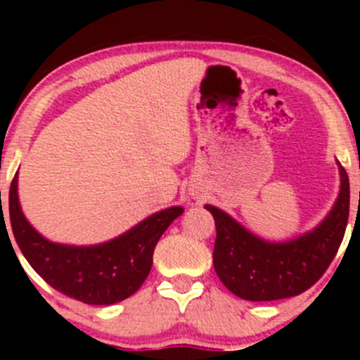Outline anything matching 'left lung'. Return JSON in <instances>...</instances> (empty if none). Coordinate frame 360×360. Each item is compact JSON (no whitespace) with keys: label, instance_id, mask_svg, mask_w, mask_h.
Instances as JSON below:
<instances>
[{"label":"left lung","instance_id":"1","mask_svg":"<svg viewBox=\"0 0 360 360\" xmlns=\"http://www.w3.org/2000/svg\"><path fill=\"white\" fill-rule=\"evenodd\" d=\"M340 165V163H338ZM340 195L319 226L288 242H266L214 205V270L219 281L248 301H275L310 289L335 259L350 210V183L340 165Z\"/></svg>","mask_w":360,"mask_h":360}]
</instances>
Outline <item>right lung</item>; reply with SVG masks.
<instances>
[{
	"mask_svg": "<svg viewBox=\"0 0 360 360\" xmlns=\"http://www.w3.org/2000/svg\"><path fill=\"white\" fill-rule=\"evenodd\" d=\"M8 207L13 237L27 263L46 284L86 304H112L132 296L150 274L160 237L183 214V207H169L110 242L78 248L46 240L29 224L17 195V174Z\"/></svg>",
	"mask_w": 360,
	"mask_h": 360,
	"instance_id": "obj_1",
	"label": "right lung"
}]
</instances>
